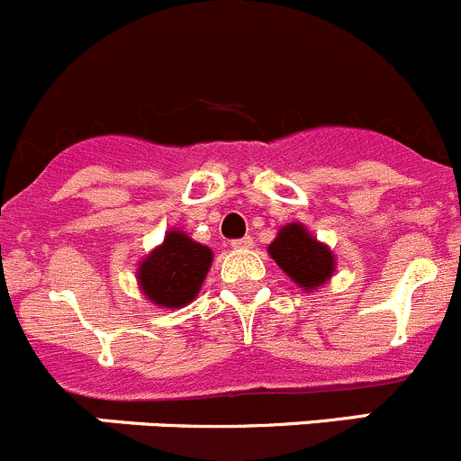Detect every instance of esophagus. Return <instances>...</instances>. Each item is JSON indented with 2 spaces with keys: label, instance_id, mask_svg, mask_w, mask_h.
<instances>
[{
  "label": "esophagus",
  "instance_id": "esophagus-1",
  "mask_svg": "<svg viewBox=\"0 0 461 461\" xmlns=\"http://www.w3.org/2000/svg\"><path fill=\"white\" fill-rule=\"evenodd\" d=\"M252 243H255L252 236H243V239L231 240V248H234V250H248V248H252Z\"/></svg>",
  "mask_w": 461,
  "mask_h": 461
}]
</instances>
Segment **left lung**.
Returning <instances> with one entry per match:
<instances>
[{
    "instance_id": "1",
    "label": "left lung",
    "mask_w": 461,
    "mask_h": 461,
    "mask_svg": "<svg viewBox=\"0 0 461 461\" xmlns=\"http://www.w3.org/2000/svg\"><path fill=\"white\" fill-rule=\"evenodd\" d=\"M268 252L279 268L289 275L300 289L316 291L334 273V255L328 245L313 239L300 222L284 225Z\"/></svg>"
}]
</instances>
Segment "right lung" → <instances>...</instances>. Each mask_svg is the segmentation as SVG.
<instances>
[{"instance_id":"right-lung-1","label":"right lung","mask_w":461,"mask_h":461,"mask_svg":"<svg viewBox=\"0 0 461 461\" xmlns=\"http://www.w3.org/2000/svg\"><path fill=\"white\" fill-rule=\"evenodd\" d=\"M213 252L195 243L184 231H167L163 243L154 248L139 266L140 291L158 307H184L191 303L211 268Z\"/></svg>"}]
</instances>
